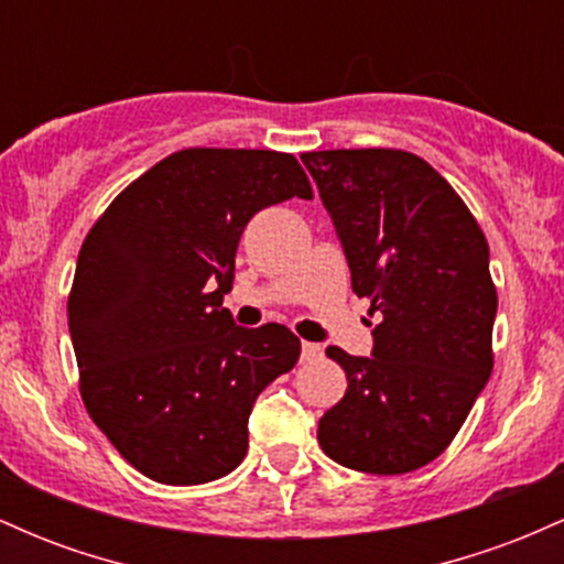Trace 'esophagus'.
<instances>
[{
    "mask_svg": "<svg viewBox=\"0 0 564 564\" xmlns=\"http://www.w3.org/2000/svg\"><path fill=\"white\" fill-rule=\"evenodd\" d=\"M323 355V347L315 341H302V360H315Z\"/></svg>",
    "mask_w": 564,
    "mask_h": 564,
    "instance_id": "obj_1",
    "label": "esophagus"
}]
</instances>
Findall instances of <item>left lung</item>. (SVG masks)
<instances>
[{
  "label": "left lung",
  "instance_id": "8db88e82",
  "mask_svg": "<svg viewBox=\"0 0 564 564\" xmlns=\"http://www.w3.org/2000/svg\"><path fill=\"white\" fill-rule=\"evenodd\" d=\"M334 219L352 291L379 313L373 358L328 347L347 392L318 422L328 458L405 475L451 445L494 371L488 241L443 174L398 148L302 153Z\"/></svg>",
  "mask_w": 564,
  "mask_h": 564
}]
</instances>
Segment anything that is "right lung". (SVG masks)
<instances>
[{
	"instance_id": "obj_1",
	"label": "right lung",
	"mask_w": 564,
	"mask_h": 564,
	"mask_svg": "<svg viewBox=\"0 0 564 564\" xmlns=\"http://www.w3.org/2000/svg\"><path fill=\"white\" fill-rule=\"evenodd\" d=\"M313 198L291 153L185 148L140 174L84 238L68 328L87 413L151 480L200 485L249 448V413L302 345L223 307L249 219Z\"/></svg>"
}]
</instances>
